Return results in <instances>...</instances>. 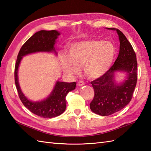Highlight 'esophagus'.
I'll return each instance as SVG.
<instances>
[{"label":"esophagus","instance_id":"obj_1","mask_svg":"<svg viewBox=\"0 0 151 151\" xmlns=\"http://www.w3.org/2000/svg\"><path fill=\"white\" fill-rule=\"evenodd\" d=\"M83 85H85V82L83 81H79L78 83H77V86H82Z\"/></svg>","mask_w":151,"mask_h":151}]
</instances>
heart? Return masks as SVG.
I'll list each match as a JSON object with an SVG mask.
<instances>
[{
    "instance_id": "heart-1",
    "label": "heart",
    "mask_w": 151,
    "mask_h": 151,
    "mask_svg": "<svg viewBox=\"0 0 151 151\" xmlns=\"http://www.w3.org/2000/svg\"><path fill=\"white\" fill-rule=\"evenodd\" d=\"M116 55L115 45L101 39H89L76 42L69 47L68 55H63L62 68L65 73L75 75L79 66L91 78L104 75L113 65Z\"/></svg>"
}]
</instances>
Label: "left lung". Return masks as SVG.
<instances>
[{
  "instance_id": "left-lung-1",
  "label": "left lung",
  "mask_w": 151,
  "mask_h": 151,
  "mask_svg": "<svg viewBox=\"0 0 151 151\" xmlns=\"http://www.w3.org/2000/svg\"><path fill=\"white\" fill-rule=\"evenodd\" d=\"M107 29L116 31L120 40V51L114 64L104 75L93 80L94 99L90 104L93 113L103 116L120 111L130 102L137 82V60L131 44L124 33L115 28ZM118 72L126 74L122 83L115 82Z\"/></svg>"
}]
</instances>
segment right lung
Listing matches in <instances>:
<instances>
[{
	"label": "right lung",
	"instance_id": "1",
	"mask_svg": "<svg viewBox=\"0 0 151 151\" xmlns=\"http://www.w3.org/2000/svg\"><path fill=\"white\" fill-rule=\"evenodd\" d=\"M60 35L57 30H41L28 39L19 51L15 68V81L20 99L24 106L31 113L39 116L51 118L62 114L66 108L65 97L69 92L74 90L76 82L57 81L49 96L42 100L33 101L24 95L19 82L18 70L20 62L24 56L39 52H54L57 55L55 44Z\"/></svg>",
	"mask_w": 151,
	"mask_h": 151
}]
</instances>
